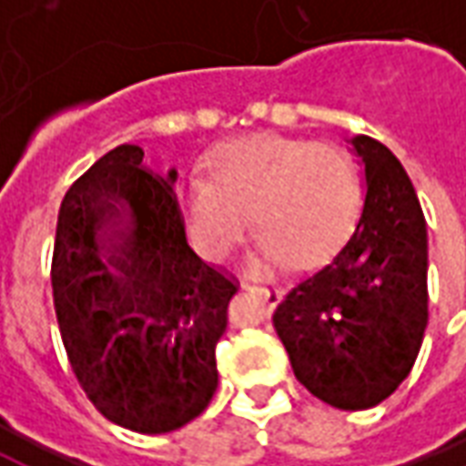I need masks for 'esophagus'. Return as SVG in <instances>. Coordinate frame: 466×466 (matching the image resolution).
<instances>
[{
  "mask_svg": "<svg viewBox=\"0 0 466 466\" xmlns=\"http://www.w3.org/2000/svg\"><path fill=\"white\" fill-rule=\"evenodd\" d=\"M242 287L244 289H259V292L264 294V297H267V302L272 304H279L282 302V297H284V292H282V287H277V284H252V282H242Z\"/></svg>",
  "mask_w": 466,
  "mask_h": 466,
  "instance_id": "1",
  "label": "esophagus"
}]
</instances>
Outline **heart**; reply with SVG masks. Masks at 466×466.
Wrapping results in <instances>:
<instances>
[{
    "label": "heart",
    "mask_w": 466,
    "mask_h": 466,
    "mask_svg": "<svg viewBox=\"0 0 466 466\" xmlns=\"http://www.w3.org/2000/svg\"><path fill=\"white\" fill-rule=\"evenodd\" d=\"M194 244L219 259L252 224L264 229L249 264L282 269L329 259L350 242L364 209V177L339 147H319L282 134H254L224 144L214 174L192 172L179 184Z\"/></svg>",
    "instance_id": "heart-1"
}]
</instances>
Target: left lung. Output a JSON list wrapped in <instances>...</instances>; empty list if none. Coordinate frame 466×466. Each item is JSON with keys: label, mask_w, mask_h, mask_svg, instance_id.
<instances>
[{"label": "left lung", "mask_w": 466, "mask_h": 466, "mask_svg": "<svg viewBox=\"0 0 466 466\" xmlns=\"http://www.w3.org/2000/svg\"><path fill=\"white\" fill-rule=\"evenodd\" d=\"M364 164L360 224L332 262L289 289L274 329L294 377L337 410H370L407 380L427 317V224L400 159L357 134Z\"/></svg>", "instance_id": "1"}]
</instances>
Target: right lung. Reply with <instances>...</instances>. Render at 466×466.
<instances>
[{
    "label": "right lung",
    "instance_id": "add662e5",
    "mask_svg": "<svg viewBox=\"0 0 466 466\" xmlns=\"http://www.w3.org/2000/svg\"><path fill=\"white\" fill-rule=\"evenodd\" d=\"M119 144L59 207L52 292L66 357L106 420L164 434L217 391L214 347L237 282L187 244L172 184Z\"/></svg>",
    "mask_w": 466,
    "mask_h": 466
}]
</instances>
